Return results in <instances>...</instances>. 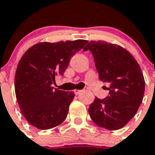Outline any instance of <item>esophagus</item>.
<instances>
[{"label": "esophagus", "instance_id": "esophagus-1", "mask_svg": "<svg viewBox=\"0 0 155 155\" xmlns=\"http://www.w3.org/2000/svg\"><path fill=\"white\" fill-rule=\"evenodd\" d=\"M74 94H78L79 93L81 92V90H74Z\"/></svg>", "mask_w": 155, "mask_h": 155}]
</instances>
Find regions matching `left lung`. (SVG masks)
Segmentation results:
<instances>
[{"mask_svg": "<svg viewBox=\"0 0 155 155\" xmlns=\"http://www.w3.org/2000/svg\"><path fill=\"white\" fill-rule=\"evenodd\" d=\"M94 58L99 79L107 82L109 96L95 97L89 107L91 119L98 127L116 130L125 127L142 103L145 80L133 55L123 47L105 41H91L83 49Z\"/></svg>", "mask_w": 155, "mask_h": 155, "instance_id": "obj_1", "label": "left lung"}]
</instances>
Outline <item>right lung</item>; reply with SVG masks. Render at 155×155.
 <instances>
[{
  "mask_svg": "<svg viewBox=\"0 0 155 155\" xmlns=\"http://www.w3.org/2000/svg\"><path fill=\"white\" fill-rule=\"evenodd\" d=\"M86 40L40 42L27 50L17 65L15 94L20 110L32 126L49 130L67 117L74 93L53 87L55 77L63 75L70 59Z\"/></svg>",
  "mask_w": 155,
  "mask_h": 155,
  "instance_id": "right-lung-1",
  "label": "right lung"
}]
</instances>
